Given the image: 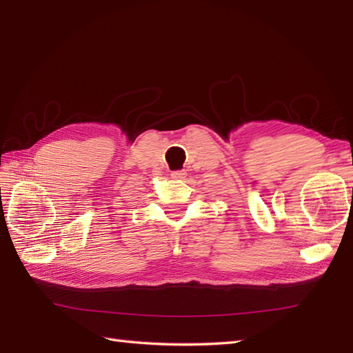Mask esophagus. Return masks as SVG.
I'll return each mask as SVG.
<instances>
[{"mask_svg":"<svg viewBox=\"0 0 353 353\" xmlns=\"http://www.w3.org/2000/svg\"><path fill=\"white\" fill-rule=\"evenodd\" d=\"M185 176H186V172H185V170H176V171H171V177L172 179H185Z\"/></svg>","mask_w":353,"mask_h":353,"instance_id":"1","label":"esophagus"}]
</instances>
